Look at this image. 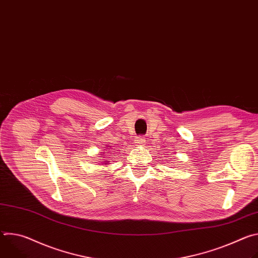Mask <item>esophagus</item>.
<instances>
[{"instance_id": "esophagus-1", "label": "esophagus", "mask_w": 258, "mask_h": 258, "mask_svg": "<svg viewBox=\"0 0 258 258\" xmlns=\"http://www.w3.org/2000/svg\"><path fill=\"white\" fill-rule=\"evenodd\" d=\"M145 143H146V140H145V138L143 136H140V137L136 138V144L137 145L143 146V145H145Z\"/></svg>"}]
</instances>
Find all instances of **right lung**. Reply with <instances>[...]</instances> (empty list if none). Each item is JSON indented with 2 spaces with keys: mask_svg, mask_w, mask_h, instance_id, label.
Segmentation results:
<instances>
[{
  "mask_svg": "<svg viewBox=\"0 0 258 258\" xmlns=\"http://www.w3.org/2000/svg\"><path fill=\"white\" fill-rule=\"evenodd\" d=\"M105 153H106V152H105Z\"/></svg>",
  "mask_w": 258,
  "mask_h": 258,
  "instance_id": "add662e5",
  "label": "right lung"
}]
</instances>
